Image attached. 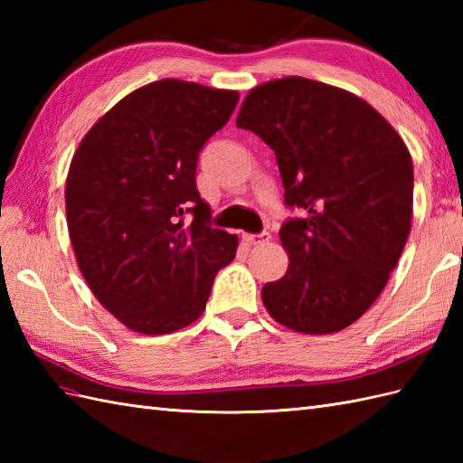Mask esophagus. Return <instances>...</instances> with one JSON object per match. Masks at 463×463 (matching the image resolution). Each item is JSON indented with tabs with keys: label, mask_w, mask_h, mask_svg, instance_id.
<instances>
[{
	"label": "esophagus",
	"mask_w": 463,
	"mask_h": 463,
	"mask_svg": "<svg viewBox=\"0 0 463 463\" xmlns=\"http://www.w3.org/2000/svg\"><path fill=\"white\" fill-rule=\"evenodd\" d=\"M244 241H247L249 244H254V247H259V244H264L270 241V232H259V234H247L244 237Z\"/></svg>",
	"instance_id": "esophagus-1"
}]
</instances>
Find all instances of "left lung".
I'll list each match as a JSON object with an SVG mask.
<instances>
[{
  "label": "left lung",
  "instance_id": "1",
  "mask_svg": "<svg viewBox=\"0 0 463 463\" xmlns=\"http://www.w3.org/2000/svg\"><path fill=\"white\" fill-rule=\"evenodd\" d=\"M277 155L284 204L304 216L280 229L288 270L262 287L282 326L332 334L386 287L411 226L408 146L360 97L304 77L262 83L237 117Z\"/></svg>",
  "mask_w": 463,
  "mask_h": 463
}]
</instances>
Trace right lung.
Here are the masks:
<instances>
[{
	"mask_svg": "<svg viewBox=\"0 0 463 463\" xmlns=\"http://www.w3.org/2000/svg\"><path fill=\"white\" fill-rule=\"evenodd\" d=\"M237 103V91L155 81L107 111L73 155L65 211L77 264L133 332L189 326L237 254L239 237L213 229L194 181L201 149Z\"/></svg>",
	"mask_w": 463,
	"mask_h": 463,
	"instance_id": "right-lung-1",
	"label": "right lung"
}]
</instances>
